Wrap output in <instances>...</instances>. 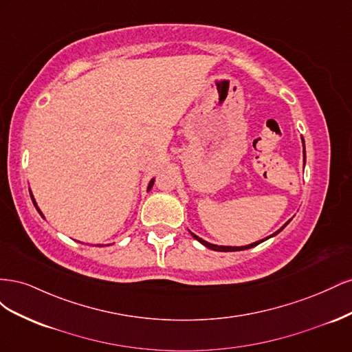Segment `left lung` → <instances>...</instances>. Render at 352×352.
<instances>
[{
    "label": "left lung",
    "mask_w": 352,
    "mask_h": 352,
    "mask_svg": "<svg viewBox=\"0 0 352 352\" xmlns=\"http://www.w3.org/2000/svg\"><path fill=\"white\" fill-rule=\"evenodd\" d=\"M301 141H302V146H304V150H302V155H304V164H305V145H304V138L301 136ZM292 219H289L287 220L285 225L279 229V230H276L274 233H272L270 236H267V238H264V239H261V241H257V242H252V243H250V245H243V247H225V245H214V243H210V242H207V241H204L202 238H199V236H197L195 233H192L189 230V233L190 235H192L199 243H202L204 245V247H207V248H210V250H212V251H220V252H232V251H243V250H250V248H254V247H257L258 243H261V242H264V241H267V239H270V238H273V236H276L278 235V233H280L287 225H289V221H291Z\"/></svg>",
    "instance_id": "obj_1"
}]
</instances>
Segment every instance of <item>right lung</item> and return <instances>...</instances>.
<instances>
[{"instance_id": "right-lung-1", "label": "right lung", "mask_w": 352, "mask_h": 352, "mask_svg": "<svg viewBox=\"0 0 352 352\" xmlns=\"http://www.w3.org/2000/svg\"><path fill=\"white\" fill-rule=\"evenodd\" d=\"M154 177L150 180V184H148V188H146V190H150L151 188H153V185H154ZM29 192H30V198H32V202H34V206H35V208L38 210V212H39V214L42 216V217H44V214H42V211L39 210V207H38V204H36V201H35V198H34V194H32V190L29 189ZM98 247H102V245H98Z\"/></svg>"}]
</instances>
